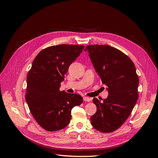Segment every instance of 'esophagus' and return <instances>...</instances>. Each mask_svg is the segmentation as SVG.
<instances>
[{
	"label": "esophagus",
	"mask_w": 158,
	"mask_h": 158,
	"mask_svg": "<svg viewBox=\"0 0 158 158\" xmlns=\"http://www.w3.org/2000/svg\"><path fill=\"white\" fill-rule=\"evenodd\" d=\"M91 100H92V99L88 98V97H84V101H85V102H91Z\"/></svg>",
	"instance_id": "34e87169"
}]
</instances>
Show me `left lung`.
Listing matches in <instances>:
<instances>
[{"label":"left lung","instance_id":"1","mask_svg":"<svg viewBox=\"0 0 158 158\" xmlns=\"http://www.w3.org/2000/svg\"><path fill=\"white\" fill-rule=\"evenodd\" d=\"M84 51L88 52L109 94L103 102L93 99L97 111L91 117V124L100 132H113L126 121L138 98L139 78L135 66L128 56L111 46L88 45Z\"/></svg>","mask_w":158,"mask_h":158}]
</instances>
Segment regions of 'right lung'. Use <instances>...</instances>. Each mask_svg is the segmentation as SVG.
Instances as JSON below:
<instances>
[{
    "label": "right lung",
    "instance_id": "obj_1",
    "mask_svg": "<svg viewBox=\"0 0 158 158\" xmlns=\"http://www.w3.org/2000/svg\"><path fill=\"white\" fill-rule=\"evenodd\" d=\"M84 47L59 45L40 51L27 76L26 100L33 118L47 131H56L70 123L71 110L83 98L77 94L60 91L69 66Z\"/></svg>",
    "mask_w": 158,
    "mask_h": 158
}]
</instances>
